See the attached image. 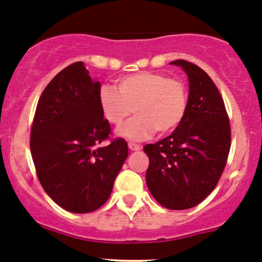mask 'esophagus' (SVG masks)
Segmentation results:
<instances>
[{
	"label": "esophagus",
	"instance_id": "obj_1",
	"mask_svg": "<svg viewBox=\"0 0 262 262\" xmlns=\"http://www.w3.org/2000/svg\"><path fill=\"white\" fill-rule=\"evenodd\" d=\"M128 146H129V149H130V150H139L142 148L141 146H139V144H134V143H129Z\"/></svg>",
	"mask_w": 262,
	"mask_h": 262
}]
</instances>
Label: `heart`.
<instances>
[{"label":"heart","instance_id":"b5f03b06","mask_svg":"<svg viewBox=\"0 0 262 262\" xmlns=\"http://www.w3.org/2000/svg\"><path fill=\"white\" fill-rule=\"evenodd\" d=\"M102 116L119 126L133 113L136 118L118 130L129 141H143L155 130L166 134L178 128L186 114L187 91L185 84L162 73L138 72L118 80V89L105 84L99 92Z\"/></svg>","mask_w":262,"mask_h":262}]
</instances>
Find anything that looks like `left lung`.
I'll use <instances>...</instances> for the list:
<instances>
[{"label":"left lung","instance_id":"left-lung-1","mask_svg":"<svg viewBox=\"0 0 262 262\" xmlns=\"http://www.w3.org/2000/svg\"><path fill=\"white\" fill-rule=\"evenodd\" d=\"M189 81L186 114L171 136L143 150L149 158L146 182L167 209L184 210L205 199L221 179L231 147L223 99L212 78L198 66L178 59Z\"/></svg>","mask_w":262,"mask_h":262}]
</instances>
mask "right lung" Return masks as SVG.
<instances>
[{
    "mask_svg": "<svg viewBox=\"0 0 262 262\" xmlns=\"http://www.w3.org/2000/svg\"><path fill=\"white\" fill-rule=\"evenodd\" d=\"M100 89L83 63H73L49 82L34 116L30 150L38 179L47 194L71 213L102 207L128 157L121 138L97 147L110 134L99 105Z\"/></svg>",
    "mask_w": 262,
    "mask_h": 262,
    "instance_id": "obj_1",
    "label": "right lung"
}]
</instances>
